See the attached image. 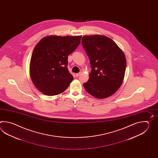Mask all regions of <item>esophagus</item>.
<instances>
[{"label":"esophagus","mask_w":158,"mask_h":158,"mask_svg":"<svg viewBox=\"0 0 158 158\" xmlns=\"http://www.w3.org/2000/svg\"><path fill=\"white\" fill-rule=\"evenodd\" d=\"M80 74L81 73H76V77H78Z\"/></svg>","instance_id":"obj_1"}]
</instances>
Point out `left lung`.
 <instances>
[{
    "instance_id": "obj_1",
    "label": "left lung",
    "mask_w": 158,
    "mask_h": 158,
    "mask_svg": "<svg viewBox=\"0 0 158 158\" xmlns=\"http://www.w3.org/2000/svg\"><path fill=\"white\" fill-rule=\"evenodd\" d=\"M81 42L91 68L84 88L98 99L111 96L120 87L124 77V54L114 40L103 35H85Z\"/></svg>"
}]
</instances>
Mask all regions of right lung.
I'll list each match as a JSON object with an SVG mask.
<instances>
[{"instance_id":"right-lung-1","label":"right lung","mask_w":158,"mask_h":158,"mask_svg":"<svg viewBox=\"0 0 158 158\" xmlns=\"http://www.w3.org/2000/svg\"><path fill=\"white\" fill-rule=\"evenodd\" d=\"M81 35H50L38 43L31 55V79L37 89L52 96L65 90L73 77L68 69V56L81 42Z\"/></svg>"}]
</instances>
